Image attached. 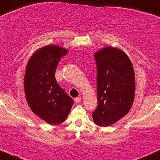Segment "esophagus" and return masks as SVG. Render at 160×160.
I'll return each mask as SVG.
<instances>
[{
	"label": "esophagus",
	"instance_id": "obj_1",
	"mask_svg": "<svg viewBox=\"0 0 160 160\" xmlns=\"http://www.w3.org/2000/svg\"><path fill=\"white\" fill-rule=\"evenodd\" d=\"M81 99H82V98H81L80 97H78V98H75V99H74V100H75V103H79V102L81 101Z\"/></svg>",
	"mask_w": 160,
	"mask_h": 160
}]
</instances>
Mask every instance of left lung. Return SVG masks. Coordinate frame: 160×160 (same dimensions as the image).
<instances>
[{"label":"left lung","mask_w":160,"mask_h":160,"mask_svg":"<svg viewBox=\"0 0 160 160\" xmlns=\"http://www.w3.org/2000/svg\"><path fill=\"white\" fill-rule=\"evenodd\" d=\"M94 56L98 105L92 113L93 120L96 125L107 127L124 117L133 104L134 69L126 53L118 48L107 47Z\"/></svg>","instance_id":"left-lung-1"}]
</instances>
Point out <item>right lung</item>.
<instances>
[{"instance_id":"1","label":"right lung","mask_w":160,"mask_h":160,"mask_svg":"<svg viewBox=\"0 0 160 160\" xmlns=\"http://www.w3.org/2000/svg\"><path fill=\"white\" fill-rule=\"evenodd\" d=\"M67 53L59 46H45L33 53L26 66L24 88L28 106L51 125L65 121L74 103L55 78L57 65Z\"/></svg>"}]
</instances>
